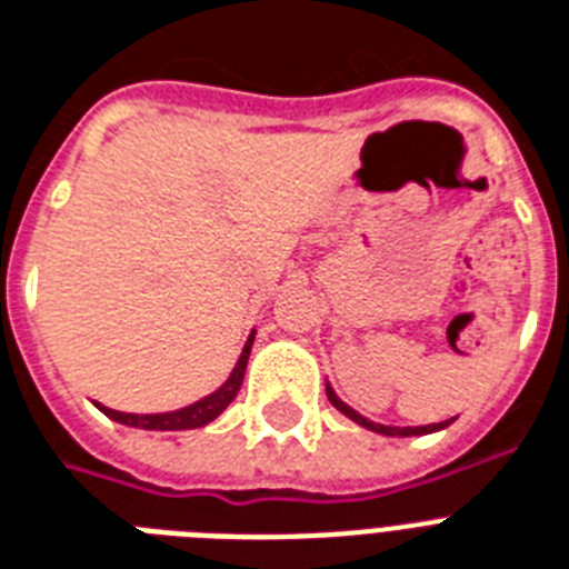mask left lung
<instances>
[{"instance_id":"left-lung-1","label":"left lung","mask_w":569,"mask_h":569,"mask_svg":"<svg viewBox=\"0 0 569 569\" xmlns=\"http://www.w3.org/2000/svg\"><path fill=\"white\" fill-rule=\"evenodd\" d=\"M328 398L330 405L337 407L339 413H346L348 419H355L357 425H363V428H369V431H378V433H387V437H413V433H431V431H440V428H446V425H451V419H446V422H437V425H422V428H392V425H375L369 422L366 416H360L357 410H351V407L342 401V398H337V392L328 387Z\"/></svg>"}]
</instances>
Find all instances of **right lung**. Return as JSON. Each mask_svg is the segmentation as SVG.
<instances>
[{
    "instance_id": "right-lung-1",
    "label": "right lung",
    "mask_w": 569,
    "mask_h": 569,
    "mask_svg": "<svg viewBox=\"0 0 569 569\" xmlns=\"http://www.w3.org/2000/svg\"><path fill=\"white\" fill-rule=\"evenodd\" d=\"M250 346H253V333H250V339L244 342V351H241L239 363H236L232 375L227 378V383H223L221 389H214L212 396L200 398V401L182 407V410L141 416V413H120V410H111V407H102V405L97 407H100L102 413L109 416V419H114V422L132 425V428H147V431H186V428H203V425H209L212 419H218V416L227 410V405H230L232 398H236V392H239L241 380H244V369H248Z\"/></svg>"
}]
</instances>
